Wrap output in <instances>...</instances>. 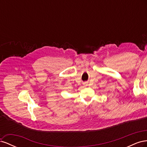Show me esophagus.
<instances>
[{
  "mask_svg": "<svg viewBox=\"0 0 147 147\" xmlns=\"http://www.w3.org/2000/svg\"><path fill=\"white\" fill-rule=\"evenodd\" d=\"M83 85H84V86H88V83H86V82H85V83H83Z\"/></svg>",
  "mask_w": 147,
  "mask_h": 147,
  "instance_id": "34e87169",
  "label": "esophagus"
}]
</instances>
